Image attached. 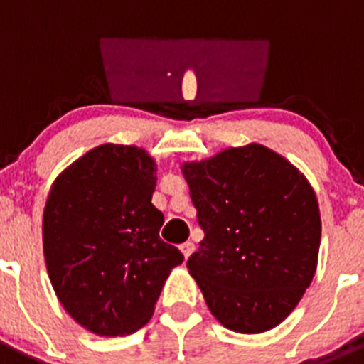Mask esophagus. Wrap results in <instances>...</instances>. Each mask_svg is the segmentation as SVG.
<instances>
[{
    "label": "esophagus",
    "instance_id": "obj_1",
    "mask_svg": "<svg viewBox=\"0 0 364 364\" xmlns=\"http://www.w3.org/2000/svg\"><path fill=\"white\" fill-rule=\"evenodd\" d=\"M193 250H195V244H193L191 240H188V242H184V244H180V252L184 253L186 259H188V257L191 255Z\"/></svg>",
    "mask_w": 364,
    "mask_h": 364
}]
</instances>
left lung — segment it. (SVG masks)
<instances>
[{
    "label": "left lung",
    "mask_w": 364,
    "mask_h": 364,
    "mask_svg": "<svg viewBox=\"0 0 364 364\" xmlns=\"http://www.w3.org/2000/svg\"><path fill=\"white\" fill-rule=\"evenodd\" d=\"M204 230L188 260L218 323L262 333L294 311L317 268L321 215L306 176L260 144L182 164Z\"/></svg>",
    "instance_id": "8db88e82"
}]
</instances>
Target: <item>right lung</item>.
Listing matches in <instances>:
<instances>
[{
  "label": "right lung",
  "mask_w": 364,
  "mask_h": 364,
  "mask_svg": "<svg viewBox=\"0 0 364 364\" xmlns=\"http://www.w3.org/2000/svg\"><path fill=\"white\" fill-rule=\"evenodd\" d=\"M156 164L136 146L104 144L54 180L43 211V255L58 299L96 336L136 332L184 255L160 239L151 204Z\"/></svg>",
  "instance_id": "1"
}]
</instances>
